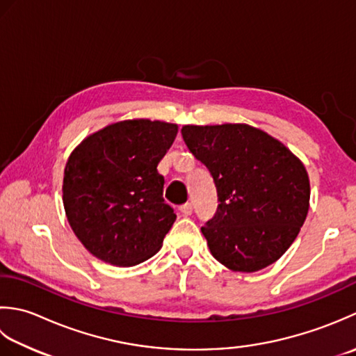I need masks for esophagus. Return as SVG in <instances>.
Here are the masks:
<instances>
[{"mask_svg": "<svg viewBox=\"0 0 356 356\" xmlns=\"http://www.w3.org/2000/svg\"><path fill=\"white\" fill-rule=\"evenodd\" d=\"M179 210H181V213L186 215V216L192 215V212H193V206H192V202H186V204H183V206L179 207Z\"/></svg>", "mask_w": 356, "mask_h": 356, "instance_id": "34e87169", "label": "esophagus"}]
</instances>
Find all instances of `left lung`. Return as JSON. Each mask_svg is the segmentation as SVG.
I'll list each match as a JSON object with an SVG mask.
<instances>
[{"label":"left lung","instance_id":"8db88e82","mask_svg":"<svg viewBox=\"0 0 356 356\" xmlns=\"http://www.w3.org/2000/svg\"><path fill=\"white\" fill-rule=\"evenodd\" d=\"M181 135L216 187L220 204L201 227L215 259L235 272L275 263L309 212L302 163L284 144L248 124L184 126Z\"/></svg>","mask_w":356,"mask_h":356}]
</instances>
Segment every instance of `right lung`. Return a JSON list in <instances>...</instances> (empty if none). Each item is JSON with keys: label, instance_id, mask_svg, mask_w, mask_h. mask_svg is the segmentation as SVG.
Wrapping results in <instances>:
<instances>
[{"label": "right lung", "instance_id": "obj_1", "mask_svg": "<svg viewBox=\"0 0 356 356\" xmlns=\"http://www.w3.org/2000/svg\"><path fill=\"white\" fill-rule=\"evenodd\" d=\"M177 124L115 122L72 152L63 202L72 230L93 257L135 266L155 255L177 213L163 198L158 164L175 141Z\"/></svg>", "mask_w": 356, "mask_h": 356}]
</instances>
